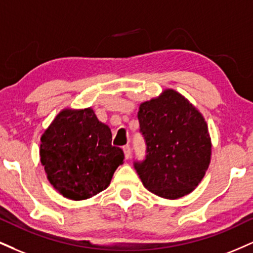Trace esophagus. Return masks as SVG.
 <instances>
[{
  "label": "esophagus",
  "mask_w": 253,
  "mask_h": 253,
  "mask_svg": "<svg viewBox=\"0 0 253 253\" xmlns=\"http://www.w3.org/2000/svg\"><path fill=\"white\" fill-rule=\"evenodd\" d=\"M123 150H124V153H125V158H126V159H128L129 154H130L129 145H125L124 147H123Z\"/></svg>",
  "instance_id": "obj_1"
}]
</instances>
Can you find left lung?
I'll return each instance as SVG.
<instances>
[{
	"instance_id": "8db88e82",
	"label": "left lung",
	"mask_w": 253,
	"mask_h": 253,
	"mask_svg": "<svg viewBox=\"0 0 253 253\" xmlns=\"http://www.w3.org/2000/svg\"><path fill=\"white\" fill-rule=\"evenodd\" d=\"M140 133L146 151L134 160L144 186L157 196L176 199L192 192L205 175L211 140L203 115L174 90L140 105Z\"/></svg>"
}]
</instances>
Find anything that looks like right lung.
<instances>
[{
	"mask_svg": "<svg viewBox=\"0 0 253 253\" xmlns=\"http://www.w3.org/2000/svg\"><path fill=\"white\" fill-rule=\"evenodd\" d=\"M40 157L50 184L63 197L82 200L107 188L124 152L93 109H65L41 138Z\"/></svg>",
	"mask_w": 253,
	"mask_h": 253,
	"instance_id": "1",
	"label": "right lung"
}]
</instances>
